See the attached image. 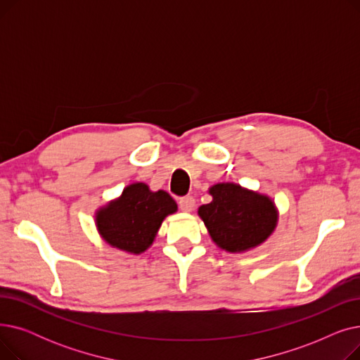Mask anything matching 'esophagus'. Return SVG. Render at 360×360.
I'll return each mask as SVG.
<instances>
[{"label": "esophagus", "mask_w": 360, "mask_h": 360, "mask_svg": "<svg viewBox=\"0 0 360 360\" xmlns=\"http://www.w3.org/2000/svg\"><path fill=\"white\" fill-rule=\"evenodd\" d=\"M195 207V200L193 197H184L179 200V209L184 212V213H191L194 210Z\"/></svg>", "instance_id": "34e87169"}]
</instances>
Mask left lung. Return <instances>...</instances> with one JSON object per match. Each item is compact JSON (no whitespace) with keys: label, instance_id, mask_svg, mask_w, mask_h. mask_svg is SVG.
<instances>
[{"label":"left lung","instance_id":"8db88e82","mask_svg":"<svg viewBox=\"0 0 360 360\" xmlns=\"http://www.w3.org/2000/svg\"><path fill=\"white\" fill-rule=\"evenodd\" d=\"M212 201L198 209L212 240L231 254L251 251L266 242L277 228L274 201L235 182H219L209 188Z\"/></svg>","mask_w":360,"mask_h":360}]
</instances>
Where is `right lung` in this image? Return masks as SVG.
I'll return each mask as SVG.
<instances>
[{
    "mask_svg": "<svg viewBox=\"0 0 360 360\" xmlns=\"http://www.w3.org/2000/svg\"><path fill=\"white\" fill-rule=\"evenodd\" d=\"M176 212L178 204L166 191H151L147 184L134 182L99 207L94 224L109 247L140 255L153 245L163 220Z\"/></svg>",
    "mask_w": 360,
    "mask_h": 360,
    "instance_id": "1",
    "label": "right lung"
}]
</instances>
